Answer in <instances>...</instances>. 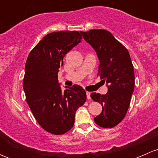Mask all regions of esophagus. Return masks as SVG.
<instances>
[{
	"instance_id": "34e87169",
	"label": "esophagus",
	"mask_w": 158,
	"mask_h": 158,
	"mask_svg": "<svg viewBox=\"0 0 158 158\" xmlns=\"http://www.w3.org/2000/svg\"><path fill=\"white\" fill-rule=\"evenodd\" d=\"M90 95H91V92H86L87 98H88L89 100H90V99H91V96H90Z\"/></svg>"
}]
</instances>
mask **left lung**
Listing matches in <instances>:
<instances>
[{
    "label": "left lung",
    "instance_id": "8db88e82",
    "mask_svg": "<svg viewBox=\"0 0 158 158\" xmlns=\"http://www.w3.org/2000/svg\"><path fill=\"white\" fill-rule=\"evenodd\" d=\"M84 40L96 52L100 61L98 75L108 84L106 95L92 92V100L100 103L102 111L94 118L102 128L118 125L128 111L135 89L134 66L128 49L106 30L80 31Z\"/></svg>",
    "mask_w": 158,
    "mask_h": 158
}]
</instances>
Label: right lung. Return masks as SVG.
I'll list each match as a JSON object with an SVG mask.
<instances>
[{
    "label": "right lung",
    "instance_id": "right-lung-1",
    "mask_svg": "<svg viewBox=\"0 0 158 158\" xmlns=\"http://www.w3.org/2000/svg\"><path fill=\"white\" fill-rule=\"evenodd\" d=\"M78 31L52 32L46 35L28 55L23 87L26 100L36 122L52 135L73 128L76 110L86 101L80 85L62 90L58 72L63 57L82 41Z\"/></svg>",
    "mask_w": 158,
    "mask_h": 158
}]
</instances>
